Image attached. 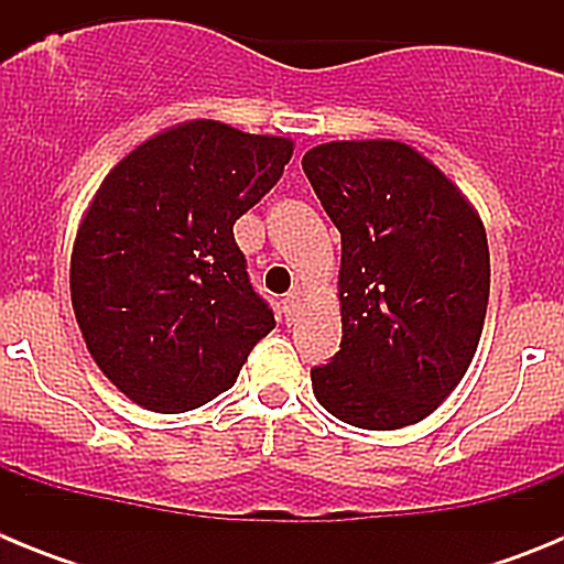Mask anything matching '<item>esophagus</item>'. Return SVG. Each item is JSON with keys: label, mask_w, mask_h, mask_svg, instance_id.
Wrapping results in <instances>:
<instances>
[{"label": "esophagus", "mask_w": 564, "mask_h": 564, "mask_svg": "<svg viewBox=\"0 0 564 564\" xmlns=\"http://www.w3.org/2000/svg\"><path fill=\"white\" fill-rule=\"evenodd\" d=\"M299 305H302V299H299V291H291L285 299H282V313H285L288 322H291V318L296 316Z\"/></svg>", "instance_id": "34e87169"}]
</instances>
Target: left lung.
Instances as JSON below:
<instances>
[{
    "instance_id": "8db88e82",
    "label": "left lung",
    "mask_w": 564,
    "mask_h": 564,
    "mask_svg": "<svg viewBox=\"0 0 564 564\" xmlns=\"http://www.w3.org/2000/svg\"><path fill=\"white\" fill-rule=\"evenodd\" d=\"M341 234V350L313 367L316 401L358 430L441 406L477 352L488 242L460 188L401 141H333L302 158Z\"/></svg>"
}]
</instances>
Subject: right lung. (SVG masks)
I'll return each instance as SVG.
<instances>
[{"label": "right lung", "instance_id": "add662e5", "mask_svg": "<svg viewBox=\"0 0 564 564\" xmlns=\"http://www.w3.org/2000/svg\"><path fill=\"white\" fill-rule=\"evenodd\" d=\"M293 141L186 121L123 158L84 214L73 311L104 376L147 410H197L276 327L234 223L285 172Z\"/></svg>", "mask_w": 564, "mask_h": 564}]
</instances>
